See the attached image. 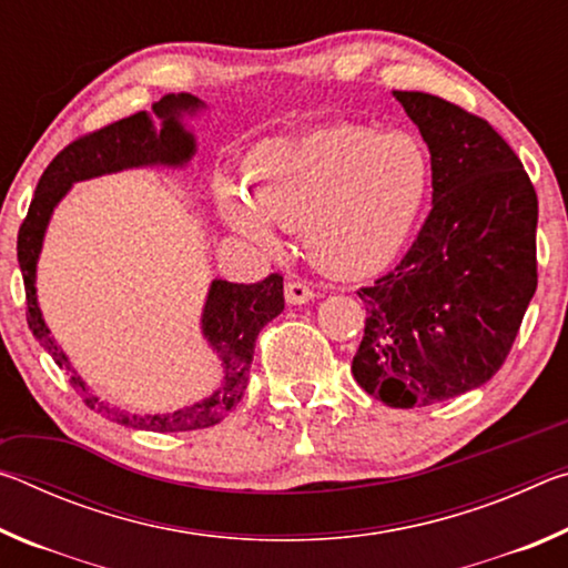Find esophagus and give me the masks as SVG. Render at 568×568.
Here are the masks:
<instances>
[{
	"instance_id": "obj_1",
	"label": "esophagus",
	"mask_w": 568,
	"mask_h": 568,
	"mask_svg": "<svg viewBox=\"0 0 568 568\" xmlns=\"http://www.w3.org/2000/svg\"><path fill=\"white\" fill-rule=\"evenodd\" d=\"M313 297H315V291L311 285H305L301 281L285 283V301L291 305H303L307 301H313Z\"/></svg>"
}]
</instances>
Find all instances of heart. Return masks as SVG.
<instances>
[{
	"instance_id": "obj_1",
	"label": "heart",
	"mask_w": 568,
	"mask_h": 568,
	"mask_svg": "<svg viewBox=\"0 0 568 568\" xmlns=\"http://www.w3.org/2000/svg\"><path fill=\"white\" fill-rule=\"evenodd\" d=\"M430 187V155L410 132L355 122L265 142L245 172V194L217 192L230 227L275 247V227L305 235V250L335 277L378 273L416 227Z\"/></svg>"
}]
</instances>
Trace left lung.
I'll return each instance as SVG.
<instances>
[{
    "mask_svg": "<svg viewBox=\"0 0 568 568\" xmlns=\"http://www.w3.org/2000/svg\"><path fill=\"white\" fill-rule=\"evenodd\" d=\"M430 152L434 207L396 271L361 287L353 378L390 408L456 398L496 376L536 293L538 200L484 118L393 92Z\"/></svg>",
    "mask_w": 568,
    "mask_h": 568,
    "instance_id": "1",
    "label": "left lung"
}]
</instances>
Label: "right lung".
Masks as SVG:
<instances>
[{
    "instance_id": "obj_1",
    "label": "right lung",
    "mask_w": 568,
    "mask_h": 568,
    "mask_svg": "<svg viewBox=\"0 0 568 568\" xmlns=\"http://www.w3.org/2000/svg\"><path fill=\"white\" fill-rule=\"evenodd\" d=\"M203 108L205 104L197 98H192V94H168V98L152 104V112L162 122L160 130L152 124L148 112H138L70 142L42 172L40 182H37L30 213H27L17 235V261L27 291V323H30L34 338L44 345V351L52 355L54 363L70 376L72 388L80 393L82 400L92 410L102 413V416L120 423V426L155 430V434H178V430L215 426V423L223 420L235 408V403H240L247 388L257 333L275 315H281L285 307L283 275L273 273L265 281L253 285L227 281L210 283L203 311V335L207 338L210 348L217 353L220 365H223V383H220V388L213 396L192 403L187 408H180L175 413H148V416H138V413L112 408L94 396L88 383L80 378V373L72 368L64 351L54 343L50 328H47L42 318L40 303H37V261H40L42 240L54 207L70 192L74 182L110 175V172L130 168L187 165L190 158L195 155V138L182 124V114H195Z\"/></svg>"
}]
</instances>
